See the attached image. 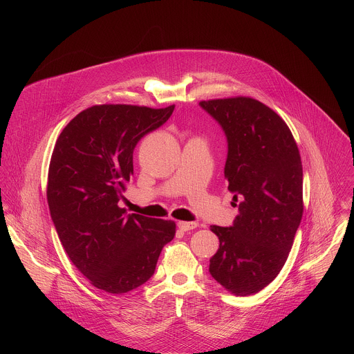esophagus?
<instances>
[{
	"mask_svg": "<svg viewBox=\"0 0 354 354\" xmlns=\"http://www.w3.org/2000/svg\"><path fill=\"white\" fill-rule=\"evenodd\" d=\"M177 225H178V227H180L181 230H184V232L194 230V229H196V227L199 226L198 222H178Z\"/></svg>",
	"mask_w": 354,
	"mask_h": 354,
	"instance_id": "esophagus-1",
	"label": "esophagus"
}]
</instances>
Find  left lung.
Wrapping results in <instances>:
<instances>
[{
	"mask_svg": "<svg viewBox=\"0 0 354 354\" xmlns=\"http://www.w3.org/2000/svg\"><path fill=\"white\" fill-rule=\"evenodd\" d=\"M199 104L225 132V178L240 202L230 227L211 226L219 248L208 270L230 293L251 296L279 274L300 226V152L286 122L261 102L237 97Z\"/></svg>",
	"mask_w": 354,
	"mask_h": 354,
	"instance_id": "obj_1",
	"label": "left lung"
}]
</instances>
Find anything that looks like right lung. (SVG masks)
<instances>
[{"instance_id":"right-lung-1","label":"right lung","mask_w":354,"mask_h":354,"mask_svg":"<svg viewBox=\"0 0 354 354\" xmlns=\"http://www.w3.org/2000/svg\"><path fill=\"white\" fill-rule=\"evenodd\" d=\"M174 110L97 104L59 133L51 155L48 203L59 241L91 285L111 295L147 282L176 223L128 214L118 202L133 174V150Z\"/></svg>"}]
</instances>
